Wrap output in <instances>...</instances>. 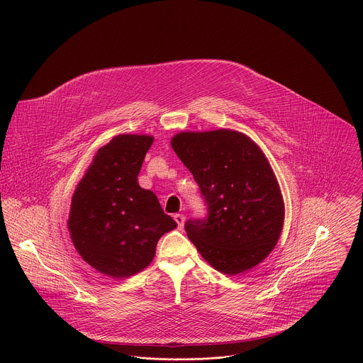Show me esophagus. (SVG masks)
<instances>
[{"mask_svg": "<svg viewBox=\"0 0 363 363\" xmlns=\"http://www.w3.org/2000/svg\"><path fill=\"white\" fill-rule=\"evenodd\" d=\"M174 219H175V222L178 223V228H179V229H182V228H184V223H185V216L178 213V215H175V216H174Z\"/></svg>", "mask_w": 363, "mask_h": 363, "instance_id": "1", "label": "esophagus"}]
</instances>
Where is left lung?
<instances>
[{
  "label": "left lung",
  "instance_id": "1",
  "mask_svg": "<svg viewBox=\"0 0 363 363\" xmlns=\"http://www.w3.org/2000/svg\"><path fill=\"white\" fill-rule=\"evenodd\" d=\"M171 147L201 188L209 213L185 230L218 272L245 273L274 249L284 225V201L262 148L246 134L220 128L182 131Z\"/></svg>",
  "mask_w": 363,
  "mask_h": 363
}]
</instances>
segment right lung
Here are the masks:
<instances>
[{
  "label": "right lung",
  "mask_w": 363,
  "mask_h": 363,
  "mask_svg": "<svg viewBox=\"0 0 363 363\" xmlns=\"http://www.w3.org/2000/svg\"><path fill=\"white\" fill-rule=\"evenodd\" d=\"M152 141L147 134L116 135L99 148L72 196L67 229L73 246L90 267L111 279L144 270L160 238L177 228L155 194L137 181Z\"/></svg>",
  "instance_id": "add662e5"
}]
</instances>
